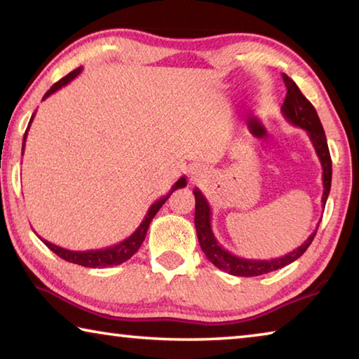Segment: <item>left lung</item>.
<instances>
[{
    "mask_svg": "<svg viewBox=\"0 0 359 359\" xmlns=\"http://www.w3.org/2000/svg\"><path fill=\"white\" fill-rule=\"evenodd\" d=\"M283 82L287 87V96H285L282 114L291 125L299 126V128L306 130L309 139L313 144V149L317 151V156L321 163V169H323V196H321V204H326V199L330 196L331 190V177H332V163L330 149H327V141L325 136L323 125L318 118V114L312 106V102L309 101L306 96L301 93V90L297 85L291 81V79L283 74ZM194 199H196V209H194V226H196L198 241L201 245L203 252L212 264L217 266L218 269H223L231 276L238 277H257L267 274V272L282 269V267L293 263L297 258L304 255L309 245L312 244V241L317 234V229L309 236L307 241L304 242L301 247H297L296 250L290 252L288 255H283L280 258H272V259H247L241 258L238 255H233L228 252L226 248H223L218 241L215 239L214 231L210 226V205L205 199L204 194L194 188L193 190Z\"/></svg>",
    "mask_w": 359,
    "mask_h": 359,
    "instance_id": "8db88e82",
    "label": "left lung"
}]
</instances>
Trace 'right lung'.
I'll return each mask as SVG.
<instances>
[{
	"instance_id": "right-lung-1",
	"label": "right lung",
	"mask_w": 359,
	"mask_h": 359,
	"mask_svg": "<svg viewBox=\"0 0 359 359\" xmlns=\"http://www.w3.org/2000/svg\"><path fill=\"white\" fill-rule=\"evenodd\" d=\"M82 72V68H77L74 71H71L68 76H65L62 81H58L57 83H53L50 90L42 96V100H47L48 96L52 93H55L57 90H60L62 87H65L66 83H69L72 79H76L79 74ZM34 118V114L32 115V118H29V123H28V128L25 131V136H23V144H22V155H23V150H25V142H27V135H28V130H29V125H32V121ZM187 185V179L185 177H180L175 184L172 185L171 191H169L166 196H163L155 201L154 204L149 208L147 215L144 217L142 223L139 224L137 229L133 233L130 238H126L125 241L118 242V244H114V245H109L104 248H95V250H68V248H63L60 245L52 244V242L44 241L42 238H39L44 244L50 248V250L58 255L60 258H63L66 261H69V263H74L79 266H85V267H111V266H118L121 263H125L126 259H130L133 255H135L139 247L142 245V242L145 239V234H147V229L150 226V222L154 220V217L156 215V212L161 209V205L168 201V198L171 196L172 191L177 190V188H182Z\"/></svg>"
}]
</instances>
